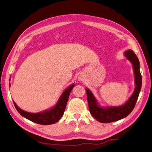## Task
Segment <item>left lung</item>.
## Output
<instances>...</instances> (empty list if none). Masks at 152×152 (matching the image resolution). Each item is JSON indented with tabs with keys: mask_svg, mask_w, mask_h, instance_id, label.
I'll return each mask as SVG.
<instances>
[{
	"mask_svg": "<svg viewBox=\"0 0 152 152\" xmlns=\"http://www.w3.org/2000/svg\"><path fill=\"white\" fill-rule=\"evenodd\" d=\"M124 55L132 65L134 74L135 88L132 96L127 102L120 106L102 107L96 97L88 88L86 89L87 94L89 109L91 115L100 123H108L119 121L127 117L134 108L142 88V76L140 70V62L133 50L131 49L124 51Z\"/></svg>",
	"mask_w": 152,
	"mask_h": 152,
	"instance_id": "1",
	"label": "left lung"
}]
</instances>
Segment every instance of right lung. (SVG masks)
I'll use <instances>...</instances> for the list:
<instances>
[{"label":"right lung","instance_id":"obj_1","mask_svg":"<svg viewBox=\"0 0 152 152\" xmlns=\"http://www.w3.org/2000/svg\"><path fill=\"white\" fill-rule=\"evenodd\" d=\"M10 86V84H9V86ZM74 86L75 85L72 84L68 86L66 89H65L64 91L61 94V97H59L58 102H56L55 105L53 106V107L47 109L45 111L36 113H29L23 111L16 105V103L14 102H13L18 112L22 117H25L27 119L35 123L43 124V125H49V124H55L57 123L63 116L68 97H69V95L71 91L72 90V88L74 87Z\"/></svg>","mask_w":152,"mask_h":152}]
</instances>
